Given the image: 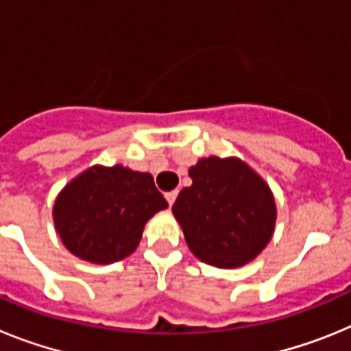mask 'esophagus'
<instances>
[{"instance_id": "1", "label": "esophagus", "mask_w": 351, "mask_h": 351, "mask_svg": "<svg viewBox=\"0 0 351 351\" xmlns=\"http://www.w3.org/2000/svg\"><path fill=\"white\" fill-rule=\"evenodd\" d=\"M165 198H167V202H169V206L172 207L173 202H176V198H178V191H170V193L165 195Z\"/></svg>"}]
</instances>
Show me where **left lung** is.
Segmentation results:
<instances>
[{"mask_svg": "<svg viewBox=\"0 0 351 351\" xmlns=\"http://www.w3.org/2000/svg\"><path fill=\"white\" fill-rule=\"evenodd\" d=\"M172 213L190 251L213 267L235 269L253 262L274 234L276 200L246 161L209 156L190 167Z\"/></svg>", "mask_w": 351, "mask_h": 351, "instance_id": "8db88e82", "label": "left lung"}]
</instances>
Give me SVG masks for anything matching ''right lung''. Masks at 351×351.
<instances>
[{
    "mask_svg": "<svg viewBox=\"0 0 351 351\" xmlns=\"http://www.w3.org/2000/svg\"><path fill=\"white\" fill-rule=\"evenodd\" d=\"M167 207L151 173L93 165L56 197L52 219L71 255L107 265L132 255L145 223Z\"/></svg>",
    "mask_w": 351,
    "mask_h": 351,
    "instance_id": "obj_1",
    "label": "right lung"
}]
</instances>
